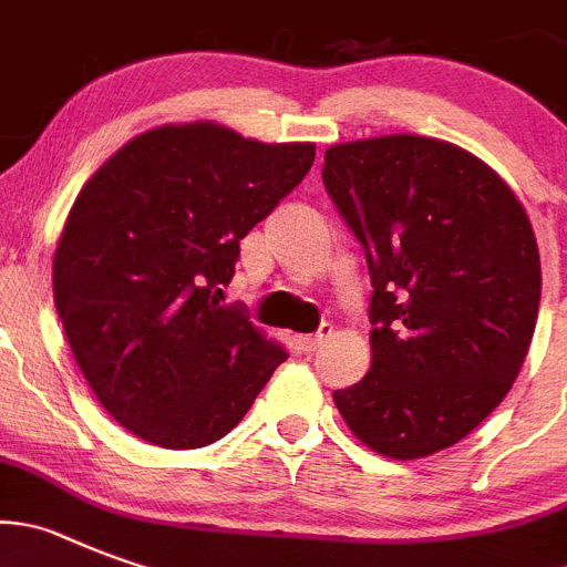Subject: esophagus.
I'll return each mask as SVG.
<instances>
[{"label": "esophagus", "mask_w": 567, "mask_h": 567, "mask_svg": "<svg viewBox=\"0 0 567 567\" xmlns=\"http://www.w3.org/2000/svg\"><path fill=\"white\" fill-rule=\"evenodd\" d=\"M331 337V326L329 323H323L320 326V331H315V334H306V337H300V348H303L306 354H311V351H318L320 346H323L326 340H329Z\"/></svg>", "instance_id": "obj_1"}]
</instances>
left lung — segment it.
<instances>
[{"label": "left lung", "mask_w": 567, "mask_h": 567, "mask_svg": "<svg viewBox=\"0 0 567 567\" xmlns=\"http://www.w3.org/2000/svg\"><path fill=\"white\" fill-rule=\"evenodd\" d=\"M326 190L365 247L371 368L334 391L373 453L427 458L503 402L539 311V249L523 202L495 168L422 134L337 143Z\"/></svg>", "instance_id": "1"}]
</instances>
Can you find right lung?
<instances>
[{
  "label": "right lung",
  "mask_w": 567,
  "mask_h": 567,
  "mask_svg": "<svg viewBox=\"0 0 567 567\" xmlns=\"http://www.w3.org/2000/svg\"><path fill=\"white\" fill-rule=\"evenodd\" d=\"M315 163L213 121L128 140L61 227L53 298L86 385L114 422L165 450L230 433L287 348L221 303L238 241Z\"/></svg>",
  "instance_id": "1"
}]
</instances>
